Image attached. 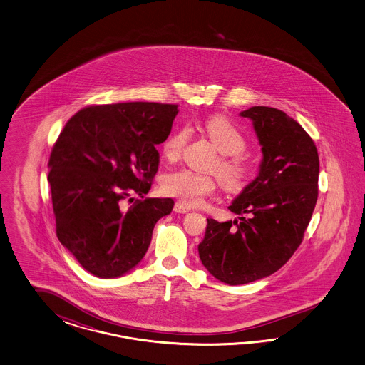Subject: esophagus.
<instances>
[{"mask_svg":"<svg viewBox=\"0 0 365 365\" xmlns=\"http://www.w3.org/2000/svg\"><path fill=\"white\" fill-rule=\"evenodd\" d=\"M191 210L188 206H186L185 203H182V202H177L175 205H174V211L175 212H179V214H185V212H188V211Z\"/></svg>","mask_w":365,"mask_h":365,"instance_id":"esophagus-1","label":"esophagus"}]
</instances>
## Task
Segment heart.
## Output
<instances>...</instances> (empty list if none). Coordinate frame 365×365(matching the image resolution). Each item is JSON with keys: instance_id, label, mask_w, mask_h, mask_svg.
Here are the masks:
<instances>
[{"instance_id": "b5f03b06", "label": "heart", "mask_w": 365, "mask_h": 365, "mask_svg": "<svg viewBox=\"0 0 365 365\" xmlns=\"http://www.w3.org/2000/svg\"><path fill=\"white\" fill-rule=\"evenodd\" d=\"M203 131L211 143L223 156L218 162V174L223 186L230 191H241L253 177L252 163L243 156L247 142L243 133L230 120L223 116H211L203 123ZM190 139V128L179 127L165 139L162 153L168 160H177ZM218 179L199 174L192 170H177L162 179V188L167 195L180 199L183 203L194 206L202 199L215 192Z\"/></svg>"}]
</instances>
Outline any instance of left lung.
<instances>
[{
    "instance_id": "8db88e82",
    "label": "left lung",
    "mask_w": 365,
    "mask_h": 365,
    "mask_svg": "<svg viewBox=\"0 0 365 365\" xmlns=\"http://www.w3.org/2000/svg\"><path fill=\"white\" fill-rule=\"evenodd\" d=\"M249 118L262 145L259 173L232 200L238 220L207 218L199 258L229 285L270 276L297 250L319 197L320 160L316 144L284 110L257 106Z\"/></svg>"
}]
</instances>
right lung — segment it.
Listing matches in <instances>:
<instances>
[{
    "label": "right lung",
    "instance_id": "1",
    "mask_svg": "<svg viewBox=\"0 0 365 365\" xmlns=\"http://www.w3.org/2000/svg\"><path fill=\"white\" fill-rule=\"evenodd\" d=\"M177 104L118 103L76 112L49 158L56 234L87 272L116 278L143 258L171 198H144L159 166L158 144L171 133ZM131 192L137 200L125 210Z\"/></svg>",
    "mask_w": 365,
    "mask_h": 365
}]
</instances>
